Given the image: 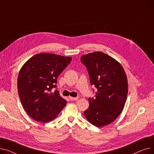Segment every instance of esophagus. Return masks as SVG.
<instances>
[{"label":"esophagus","instance_id":"esophagus-1","mask_svg":"<svg viewBox=\"0 0 154 154\" xmlns=\"http://www.w3.org/2000/svg\"><path fill=\"white\" fill-rule=\"evenodd\" d=\"M69 98L71 100H77L79 99V97H69Z\"/></svg>","mask_w":154,"mask_h":154}]
</instances>
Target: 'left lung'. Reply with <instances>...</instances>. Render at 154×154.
Returning a JSON list of instances; mask_svg holds the SVG:
<instances>
[{"mask_svg":"<svg viewBox=\"0 0 154 154\" xmlns=\"http://www.w3.org/2000/svg\"><path fill=\"white\" fill-rule=\"evenodd\" d=\"M80 60L87 67L91 84L97 89L95 97L88 99L89 107L84 111L85 117L97 127L109 125L121 114L127 100L125 70L118 61L102 52L83 55Z\"/></svg>","mask_w":154,"mask_h":154,"instance_id":"left-lung-1","label":"left lung"}]
</instances>
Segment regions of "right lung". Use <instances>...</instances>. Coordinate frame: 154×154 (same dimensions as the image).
<instances>
[{"label":"right lung","instance_id":"right-lung-1","mask_svg":"<svg viewBox=\"0 0 154 154\" xmlns=\"http://www.w3.org/2000/svg\"><path fill=\"white\" fill-rule=\"evenodd\" d=\"M71 60V57L42 53L32 56L23 65L17 79V90L22 106L30 117L48 122L66 106L67 101L59 91L52 89Z\"/></svg>","mask_w":154,"mask_h":154}]
</instances>
